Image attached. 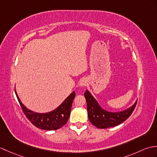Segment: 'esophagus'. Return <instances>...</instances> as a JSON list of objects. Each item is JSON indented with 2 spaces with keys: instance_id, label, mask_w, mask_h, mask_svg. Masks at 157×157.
Segmentation results:
<instances>
[{
  "instance_id": "1",
  "label": "esophagus",
  "mask_w": 157,
  "mask_h": 157,
  "mask_svg": "<svg viewBox=\"0 0 157 157\" xmlns=\"http://www.w3.org/2000/svg\"><path fill=\"white\" fill-rule=\"evenodd\" d=\"M88 80L86 78H82L80 81L79 82V86H81V87H84L87 84Z\"/></svg>"
}]
</instances>
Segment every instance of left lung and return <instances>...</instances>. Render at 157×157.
I'll return each instance as SVG.
<instances>
[{
    "instance_id": "left-lung-1",
    "label": "left lung",
    "mask_w": 157,
    "mask_h": 157,
    "mask_svg": "<svg viewBox=\"0 0 157 157\" xmlns=\"http://www.w3.org/2000/svg\"><path fill=\"white\" fill-rule=\"evenodd\" d=\"M84 96L87 102L88 116L90 121L93 125L100 129L111 128L121 124L132 115L137 104L136 101L128 109L113 113L103 109L88 90H86Z\"/></svg>"
}]
</instances>
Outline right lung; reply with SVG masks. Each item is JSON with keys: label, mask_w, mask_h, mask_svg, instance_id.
<instances>
[{"label": "right lung", "mask_w": 157, "mask_h": 157, "mask_svg": "<svg viewBox=\"0 0 157 157\" xmlns=\"http://www.w3.org/2000/svg\"><path fill=\"white\" fill-rule=\"evenodd\" d=\"M15 92L19 105L26 117L36 128L44 130H56L66 124L71 113L73 101L75 96V92H73L61 103V105L52 111L38 113L26 108L20 101L16 90Z\"/></svg>", "instance_id": "add662e5"}]
</instances>
